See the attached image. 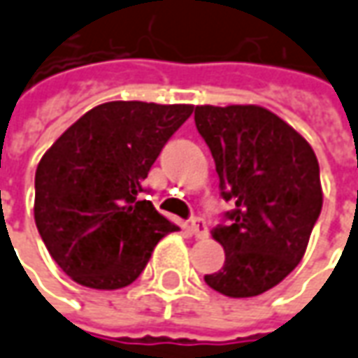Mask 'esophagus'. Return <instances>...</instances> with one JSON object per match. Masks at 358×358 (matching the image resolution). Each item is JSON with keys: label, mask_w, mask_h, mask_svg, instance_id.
<instances>
[{"label": "esophagus", "mask_w": 358, "mask_h": 358, "mask_svg": "<svg viewBox=\"0 0 358 358\" xmlns=\"http://www.w3.org/2000/svg\"><path fill=\"white\" fill-rule=\"evenodd\" d=\"M191 232L195 234V238H207V222H205L203 218H193V220H191Z\"/></svg>", "instance_id": "obj_1"}]
</instances>
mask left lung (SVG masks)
Listing matches in <instances>:
<instances>
[{
  "instance_id": "left-lung-1",
  "label": "left lung",
  "mask_w": 358,
  "mask_h": 358,
  "mask_svg": "<svg viewBox=\"0 0 358 358\" xmlns=\"http://www.w3.org/2000/svg\"><path fill=\"white\" fill-rule=\"evenodd\" d=\"M195 124L217 165L220 196L234 208L213 238L224 266L205 275L229 297L272 289L308 248L323 193L319 163L308 141L262 106H196Z\"/></svg>"
}]
</instances>
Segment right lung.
I'll return each instance as SVG.
<instances>
[{
  "label": "right lung",
  "instance_id": "add662e5",
  "mask_svg": "<svg viewBox=\"0 0 358 358\" xmlns=\"http://www.w3.org/2000/svg\"><path fill=\"white\" fill-rule=\"evenodd\" d=\"M189 104L106 102L92 108L41 157L35 224L52 260L76 284L129 285L177 224L140 201L143 179Z\"/></svg>",
  "mask_w": 358,
  "mask_h": 358
}]
</instances>
